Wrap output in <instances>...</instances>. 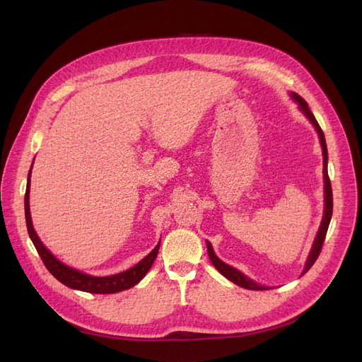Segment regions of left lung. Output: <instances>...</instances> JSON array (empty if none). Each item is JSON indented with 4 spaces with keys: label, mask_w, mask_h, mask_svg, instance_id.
<instances>
[{
    "label": "left lung",
    "mask_w": 362,
    "mask_h": 362,
    "mask_svg": "<svg viewBox=\"0 0 362 362\" xmlns=\"http://www.w3.org/2000/svg\"><path fill=\"white\" fill-rule=\"evenodd\" d=\"M291 98H293L300 110L305 113V116L311 120V124L314 125V128L317 129L318 132V136H320V141H321V147H322V163H324V216H322V221H321V226H320V230L317 233V237H315V242L313 245V249H311V253H309L308 256V261H306V265H305V269L302 272V275L305 272L309 271V268H311L314 265V262L317 261V257L320 256L321 253V249H322V243L325 240V234H327V230H329V226H330V219H332V214H333V192H332V184H330V178H329V172H327V159H329V156H327V144H325V139H324V132L321 129V127L318 125L315 116L313 115V112L309 110L308 107V103L296 93H290ZM208 243V255H209V259L211 262L214 264V267L223 275V277L228 279L230 281H233L234 284L243 287V288H247V290H268L271 287H267V286H261L255 283L253 280L247 279L245 274H242L240 271H237L235 268L227 265L226 262H222L219 257L215 255L214 249H212V245L209 242Z\"/></svg>",
    "instance_id": "8db88e82"
}]
</instances>
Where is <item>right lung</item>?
<instances>
[{
  "instance_id": "1",
  "label": "right lung",
  "mask_w": 362,
  "mask_h": 362,
  "mask_svg": "<svg viewBox=\"0 0 362 362\" xmlns=\"http://www.w3.org/2000/svg\"><path fill=\"white\" fill-rule=\"evenodd\" d=\"M32 170V168H30ZM30 170L28 175V185H26V193H25V216H26V227L29 237L32 240L33 246H35L37 252L40 253L41 259L45 265V268L54 275V277L63 283L64 286L82 290V291H88V293H97V295H109V293H117V291H122L127 288L134 287L136 283H140L143 280L144 275L148 272L151 268L154 259H156L160 242L158 246L154 247L143 261H140L135 267L119 272L115 275H109V277H93V275L83 274L78 269H74L71 267L64 265L60 262L57 257L51 253L40 240L37 235L35 230H33L32 226V219H30V209H29V187H30Z\"/></svg>"
}]
</instances>
